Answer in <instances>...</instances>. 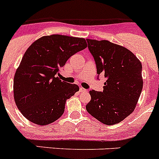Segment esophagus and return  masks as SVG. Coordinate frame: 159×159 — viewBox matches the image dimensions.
I'll return each mask as SVG.
<instances>
[{
    "label": "esophagus",
    "mask_w": 159,
    "mask_h": 159,
    "mask_svg": "<svg viewBox=\"0 0 159 159\" xmlns=\"http://www.w3.org/2000/svg\"><path fill=\"white\" fill-rule=\"evenodd\" d=\"M80 92H88V90L84 89V88H82V87H81V88H80Z\"/></svg>",
    "instance_id": "esophagus-1"
}]
</instances>
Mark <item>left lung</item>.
Returning a JSON list of instances; mask_svg holds the SVG:
<instances>
[{"instance_id":"8db88e82","label":"left lung","mask_w":159,"mask_h":159,"mask_svg":"<svg viewBox=\"0 0 159 159\" xmlns=\"http://www.w3.org/2000/svg\"><path fill=\"white\" fill-rule=\"evenodd\" d=\"M97 73L106 77L103 91H90L88 113L101 123L114 125L134 111L143 90L142 64L130 50L108 40L87 39Z\"/></svg>"}]
</instances>
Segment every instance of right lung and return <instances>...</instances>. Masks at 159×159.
<instances>
[{
    "label": "right lung",
    "instance_id": "add662e5",
    "mask_svg": "<svg viewBox=\"0 0 159 159\" xmlns=\"http://www.w3.org/2000/svg\"><path fill=\"white\" fill-rule=\"evenodd\" d=\"M87 46L84 38L51 35L42 36L27 49L14 75L13 95L28 120L44 126L62 116L66 100L80 88L57 75L67 60Z\"/></svg>",
    "mask_w": 159,
    "mask_h": 159
}]
</instances>
